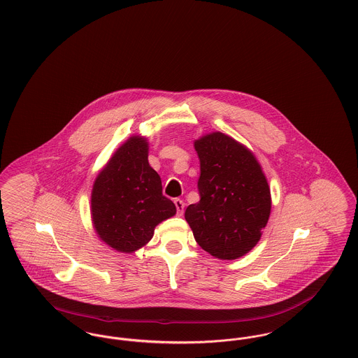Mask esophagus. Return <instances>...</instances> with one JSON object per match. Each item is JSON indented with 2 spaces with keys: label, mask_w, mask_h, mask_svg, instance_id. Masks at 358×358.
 Here are the masks:
<instances>
[{
  "label": "esophagus",
  "mask_w": 358,
  "mask_h": 358,
  "mask_svg": "<svg viewBox=\"0 0 358 358\" xmlns=\"http://www.w3.org/2000/svg\"><path fill=\"white\" fill-rule=\"evenodd\" d=\"M174 204H176V208H177V215H178V216H182V213H184V207H185L184 201H182V200H180V199H176V200H174Z\"/></svg>",
  "instance_id": "obj_1"
}]
</instances>
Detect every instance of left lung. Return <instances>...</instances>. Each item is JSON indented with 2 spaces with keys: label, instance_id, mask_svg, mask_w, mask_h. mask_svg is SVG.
Masks as SVG:
<instances>
[{
  "label": "left lung",
  "instance_id": "left-lung-1",
  "mask_svg": "<svg viewBox=\"0 0 358 358\" xmlns=\"http://www.w3.org/2000/svg\"><path fill=\"white\" fill-rule=\"evenodd\" d=\"M200 159V201L185 210L199 246L219 259L252 250L266 227L272 197L252 150L223 132L194 141Z\"/></svg>",
  "mask_w": 358,
  "mask_h": 358
}]
</instances>
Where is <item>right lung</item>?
Returning a JSON list of instances; mask_svg holds the SVG:
<instances>
[{"label": "right lung", "mask_w": 358, "mask_h": 358, "mask_svg": "<svg viewBox=\"0 0 358 358\" xmlns=\"http://www.w3.org/2000/svg\"><path fill=\"white\" fill-rule=\"evenodd\" d=\"M162 194L159 174L148 164V138L132 135L97 174L90 213L99 238L119 252H134L151 241L155 227L176 215Z\"/></svg>", "instance_id": "right-lung-1"}]
</instances>
